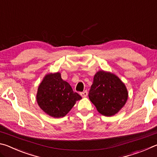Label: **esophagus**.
<instances>
[{
  "label": "esophagus",
  "instance_id": "34e87169",
  "mask_svg": "<svg viewBox=\"0 0 157 157\" xmlns=\"http://www.w3.org/2000/svg\"><path fill=\"white\" fill-rule=\"evenodd\" d=\"M79 94H80L82 97H86L87 95H88V92H87V91H84L83 92L79 93Z\"/></svg>",
  "mask_w": 157,
  "mask_h": 157
}]
</instances>
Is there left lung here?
Segmentation results:
<instances>
[{
    "label": "left lung",
    "instance_id": "left-lung-1",
    "mask_svg": "<svg viewBox=\"0 0 157 157\" xmlns=\"http://www.w3.org/2000/svg\"><path fill=\"white\" fill-rule=\"evenodd\" d=\"M89 98L98 112L111 116L126 103L128 93L125 85L113 73L100 71L95 74Z\"/></svg>",
    "mask_w": 157,
    "mask_h": 157
}]
</instances>
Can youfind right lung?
I'll use <instances>...</instances> for the list:
<instances>
[{
    "label": "right lung",
    "instance_id": "add662e5",
    "mask_svg": "<svg viewBox=\"0 0 157 157\" xmlns=\"http://www.w3.org/2000/svg\"><path fill=\"white\" fill-rule=\"evenodd\" d=\"M82 97L74 92L68 82L63 81L59 73L45 77L39 86L36 101L45 113L54 118L63 117Z\"/></svg>",
    "mask_w": 157,
    "mask_h": 157
}]
</instances>
